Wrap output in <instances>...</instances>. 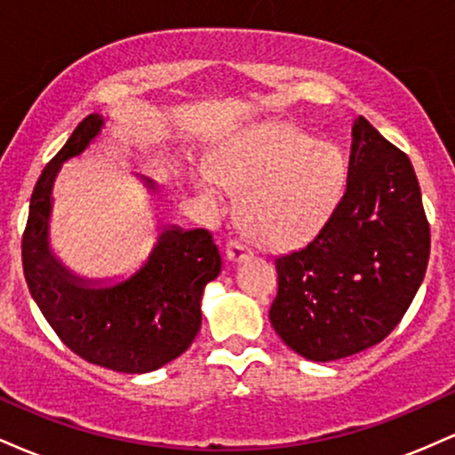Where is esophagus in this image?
Returning a JSON list of instances; mask_svg holds the SVG:
<instances>
[{
    "mask_svg": "<svg viewBox=\"0 0 455 455\" xmlns=\"http://www.w3.org/2000/svg\"><path fill=\"white\" fill-rule=\"evenodd\" d=\"M250 254H252V250H250L245 243L239 242V239H231V242L227 243V257L231 260H243L248 259Z\"/></svg>",
    "mask_w": 455,
    "mask_h": 455,
    "instance_id": "1",
    "label": "esophagus"
}]
</instances>
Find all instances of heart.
I'll use <instances>...</instances> for the list:
<instances>
[{
	"mask_svg": "<svg viewBox=\"0 0 455 455\" xmlns=\"http://www.w3.org/2000/svg\"><path fill=\"white\" fill-rule=\"evenodd\" d=\"M348 164L342 149L316 140L291 124L252 128L218 151L198 186L216 192L218 181L242 195L239 216L254 242L271 250L306 243L325 227L344 195Z\"/></svg>",
	"mask_w": 455,
	"mask_h": 455,
	"instance_id": "b5f03b06",
	"label": "heart"
}]
</instances>
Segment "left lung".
Wrapping results in <instances>:
<instances>
[{"label":"left lung","instance_id":"obj_1","mask_svg":"<svg viewBox=\"0 0 455 455\" xmlns=\"http://www.w3.org/2000/svg\"><path fill=\"white\" fill-rule=\"evenodd\" d=\"M427 259L430 224L409 156L357 117L336 212L310 243L275 259L271 327L312 362L362 353L402 321Z\"/></svg>","mask_w":455,"mask_h":455}]
</instances>
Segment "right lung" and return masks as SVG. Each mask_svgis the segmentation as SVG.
Returning a JSON list of instances; mask_svg holds the SVG:
<instances>
[{"mask_svg":"<svg viewBox=\"0 0 455 455\" xmlns=\"http://www.w3.org/2000/svg\"><path fill=\"white\" fill-rule=\"evenodd\" d=\"M102 128L87 115L44 166L31 195L20 254L29 293L60 340L85 362L143 374L173 362L201 329V297L218 278L220 252L207 228H164L148 263L115 286H92L49 250L51 190L61 162L85 151ZM148 186L154 184L148 180Z\"/></svg>","mask_w":455,"mask_h":455,"instance_id":"1","label":"right lung"}]
</instances>
